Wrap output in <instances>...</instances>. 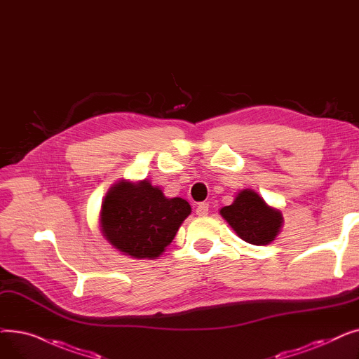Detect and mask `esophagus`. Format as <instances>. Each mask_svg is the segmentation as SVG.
<instances>
[{
    "label": "esophagus",
    "instance_id": "1",
    "mask_svg": "<svg viewBox=\"0 0 359 359\" xmlns=\"http://www.w3.org/2000/svg\"><path fill=\"white\" fill-rule=\"evenodd\" d=\"M208 211H210V205L206 203V202H201V203L196 206V214H198L199 217L208 215Z\"/></svg>",
    "mask_w": 359,
    "mask_h": 359
}]
</instances>
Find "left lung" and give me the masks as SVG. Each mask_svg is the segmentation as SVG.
Returning <instances> with one entry per match:
<instances>
[{
    "instance_id": "8db88e82",
    "label": "left lung",
    "mask_w": 359,
    "mask_h": 359,
    "mask_svg": "<svg viewBox=\"0 0 359 359\" xmlns=\"http://www.w3.org/2000/svg\"><path fill=\"white\" fill-rule=\"evenodd\" d=\"M219 214L241 240L256 246H265L275 240L284 222L278 210L271 208L250 189L241 191L234 202L224 206Z\"/></svg>"
}]
</instances>
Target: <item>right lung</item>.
Segmentation results:
<instances>
[{
  "label": "right lung",
  "instance_id": "obj_1",
  "mask_svg": "<svg viewBox=\"0 0 359 359\" xmlns=\"http://www.w3.org/2000/svg\"><path fill=\"white\" fill-rule=\"evenodd\" d=\"M191 205L165 198L148 180L119 182L110 187L100 214V227L113 248L135 259L158 257L175 238Z\"/></svg>",
  "mask_w": 359,
  "mask_h": 359
}]
</instances>
